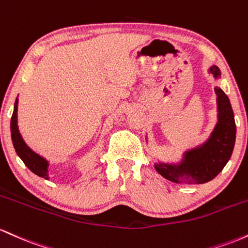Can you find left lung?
Returning <instances> with one entry per match:
<instances>
[{
	"instance_id": "8db88e82",
	"label": "left lung",
	"mask_w": 248,
	"mask_h": 248,
	"mask_svg": "<svg viewBox=\"0 0 248 248\" xmlns=\"http://www.w3.org/2000/svg\"><path fill=\"white\" fill-rule=\"evenodd\" d=\"M210 72L216 78L220 77L218 66H211ZM214 91L218 105V123L207 141L186 151L180 164H155L158 173L170 182L204 184L218 176L230 160L235 143L234 113L226 93L220 88H214Z\"/></svg>"
}]
</instances>
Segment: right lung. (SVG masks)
Returning <instances> with one entry per match:
<instances>
[{"label":"right lung","instance_id":"add662e5","mask_svg":"<svg viewBox=\"0 0 248 248\" xmlns=\"http://www.w3.org/2000/svg\"><path fill=\"white\" fill-rule=\"evenodd\" d=\"M17 104L18 99L16 98L15 105H14V112L12 116V122H10V132H12V140L15 147L16 154L18 155V157L23 160V163L26 164L27 168L31 172H34L35 174H37L38 177L46 178L49 179L48 177V161L44 158H42L41 155L35 154L29 146H27V144L24 143L23 138H22L21 133L18 131L17 126Z\"/></svg>","mask_w":248,"mask_h":248}]
</instances>
